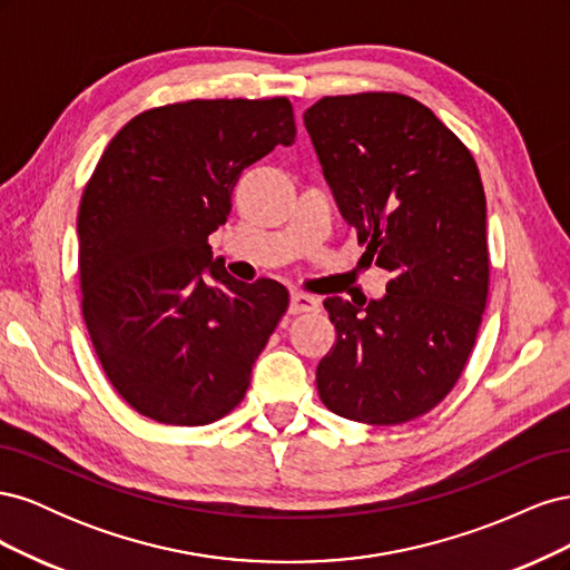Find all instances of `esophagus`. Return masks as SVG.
<instances>
[{
    "mask_svg": "<svg viewBox=\"0 0 570 570\" xmlns=\"http://www.w3.org/2000/svg\"><path fill=\"white\" fill-rule=\"evenodd\" d=\"M318 308V299L312 295H304V292H292L289 295V314H308L316 312Z\"/></svg>",
    "mask_w": 570,
    "mask_h": 570,
    "instance_id": "esophagus-1",
    "label": "esophagus"
}]
</instances>
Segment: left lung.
Wrapping results in <instances>:
<instances>
[{
    "instance_id": "obj_1",
    "label": "left lung",
    "mask_w": 570,
    "mask_h": 570,
    "mask_svg": "<svg viewBox=\"0 0 570 570\" xmlns=\"http://www.w3.org/2000/svg\"><path fill=\"white\" fill-rule=\"evenodd\" d=\"M304 126L364 256L392 275L383 299L323 302L337 340L316 368L318 394L358 423L419 419L456 385L485 312L480 170L459 137L406 95L323 97Z\"/></svg>"
}]
</instances>
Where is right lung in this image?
Segmentation results:
<instances>
[{
    "instance_id": "obj_1",
    "label": "right lung",
    "mask_w": 570,
    "mask_h": 570,
    "mask_svg": "<svg viewBox=\"0 0 570 570\" xmlns=\"http://www.w3.org/2000/svg\"><path fill=\"white\" fill-rule=\"evenodd\" d=\"M285 97L193 99L116 132L78 212L82 318L116 392L166 425L230 413L287 312V289L235 281L209 235L243 170L295 142Z\"/></svg>"
}]
</instances>
